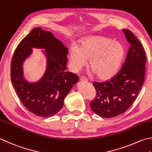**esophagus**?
<instances>
[{
  "label": "esophagus",
  "instance_id": "1",
  "mask_svg": "<svg viewBox=\"0 0 152 152\" xmlns=\"http://www.w3.org/2000/svg\"><path fill=\"white\" fill-rule=\"evenodd\" d=\"M79 80H80V81H84V82H88V79L86 78L85 77H83V76H81L80 77Z\"/></svg>",
  "mask_w": 152,
  "mask_h": 152
}]
</instances>
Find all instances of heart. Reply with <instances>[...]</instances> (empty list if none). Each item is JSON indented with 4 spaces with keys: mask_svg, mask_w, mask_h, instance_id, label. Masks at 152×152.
I'll use <instances>...</instances> for the list:
<instances>
[{
    "mask_svg": "<svg viewBox=\"0 0 152 152\" xmlns=\"http://www.w3.org/2000/svg\"><path fill=\"white\" fill-rule=\"evenodd\" d=\"M124 56V50L120 43L100 36L86 39L80 47L71 45L68 49V58L74 72L86 66L90 59L91 73L102 80H109L116 75Z\"/></svg>",
    "mask_w": 152,
    "mask_h": 152,
    "instance_id": "heart-1",
    "label": "heart"
}]
</instances>
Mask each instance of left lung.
Wrapping results in <instances>:
<instances>
[{
  "mask_svg": "<svg viewBox=\"0 0 152 152\" xmlns=\"http://www.w3.org/2000/svg\"><path fill=\"white\" fill-rule=\"evenodd\" d=\"M123 31L130 47L122 68L109 80L93 83L97 94L90 107L105 118L125 112L137 97L144 80L146 55L143 45L130 30Z\"/></svg>",
  "mask_w": 152,
  "mask_h": 152,
  "instance_id": "left-lung-1",
  "label": "left lung"
}]
</instances>
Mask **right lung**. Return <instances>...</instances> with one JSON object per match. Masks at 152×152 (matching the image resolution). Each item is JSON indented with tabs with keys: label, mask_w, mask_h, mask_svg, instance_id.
I'll return each mask as SVG.
<instances>
[{
	"label": "right lung",
	"mask_w": 152,
	"mask_h": 152,
	"mask_svg": "<svg viewBox=\"0 0 152 152\" xmlns=\"http://www.w3.org/2000/svg\"><path fill=\"white\" fill-rule=\"evenodd\" d=\"M31 48H45L47 64L39 79L23 74L22 65ZM68 49L48 31L35 28L23 39L11 62V82L25 107L35 115L47 117L62 108L64 98L78 81V76L66 72Z\"/></svg>",
	"instance_id": "obj_1"
}]
</instances>
